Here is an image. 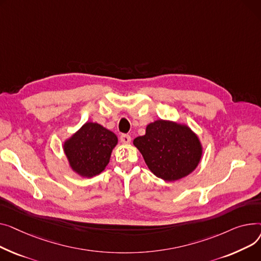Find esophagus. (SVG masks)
<instances>
[{
  "instance_id": "esophagus-1",
  "label": "esophagus",
  "mask_w": 261,
  "mask_h": 261,
  "mask_svg": "<svg viewBox=\"0 0 261 261\" xmlns=\"http://www.w3.org/2000/svg\"><path fill=\"white\" fill-rule=\"evenodd\" d=\"M120 141L122 144H129L132 141V138L128 135H122L120 137Z\"/></svg>"
}]
</instances>
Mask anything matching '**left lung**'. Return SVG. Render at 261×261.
Instances as JSON below:
<instances>
[{
  "label": "left lung",
  "instance_id": "obj_1",
  "mask_svg": "<svg viewBox=\"0 0 261 261\" xmlns=\"http://www.w3.org/2000/svg\"><path fill=\"white\" fill-rule=\"evenodd\" d=\"M149 171L165 181H177L192 174L203 154L200 139L190 126L159 119L146 125L145 135L133 141Z\"/></svg>",
  "mask_w": 261,
  "mask_h": 261
}]
</instances>
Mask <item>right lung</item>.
<instances>
[{
  "label": "right lung",
  "instance_id": "obj_1",
  "mask_svg": "<svg viewBox=\"0 0 261 261\" xmlns=\"http://www.w3.org/2000/svg\"><path fill=\"white\" fill-rule=\"evenodd\" d=\"M117 136L96 122H86L63 142V151L71 171L83 178L101 174L110 163Z\"/></svg>",
  "mask_w": 261,
  "mask_h": 261
}]
</instances>
